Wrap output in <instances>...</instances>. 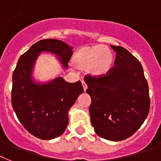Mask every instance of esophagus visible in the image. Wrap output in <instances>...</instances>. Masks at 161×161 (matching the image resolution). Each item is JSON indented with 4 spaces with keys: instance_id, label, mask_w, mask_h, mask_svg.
Wrapping results in <instances>:
<instances>
[{
    "instance_id": "obj_1",
    "label": "esophagus",
    "mask_w": 161,
    "mask_h": 161,
    "mask_svg": "<svg viewBox=\"0 0 161 161\" xmlns=\"http://www.w3.org/2000/svg\"><path fill=\"white\" fill-rule=\"evenodd\" d=\"M82 85H83V90L84 91H86L87 88V85L86 84V83H85L84 81H82Z\"/></svg>"
}]
</instances>
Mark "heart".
Wrapping results in <instances>:
<instances>
[{
    "mask_svg": "<svg viewBox=\"0 0 161 161\" xmlns=\"http://www.w3.org/2000/svg\"><path fill=\"white\" fill-rule=\"evenodd\" d=\"M74 62L77 68L87 69L92 76L102 77L112 70L114 57L111 49L103 45L83 46L74 53Z\"/></svg>",
    "mask_w": 161,
    "mask_h": 161,
    "instance_id": "obj_1",
    "label": "heart"
}]
</instances>
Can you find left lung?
Masks as SVG:
<instances>
[{
    "label": "left lung",
    "instance_id": "left-lung-1",
    "mask_svg": "<svg viewBox=\"0 0 161 161\" xmlns=\"http://www.w3.org/2000/svg\"><path fill=\"white\" fill-rule=\"evenodd\" d=\"M111 47L117 53L112 70L102 77L87 74L84 81L92 99L89 112L95 132L104 139L120 142L141 127L151 102L139 60L123 47Z\"/></svg>",
    "mask_w": 161,
    "mask_h": 161
}]
</instances>
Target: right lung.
Listing matches in <instances>:
<instances>
[{
	"instance_id": "obj_1",
	"label": "right lung",
	"mask_w": 161,
	"mask_h": 161,
	"mask_svg": "<svg viewBox=\"0 0 161 161\" xmlns=\"http://www.w3.org/2000/svg\"><path fill=\"white\" fill-rule=\"evenodd\" d=\"M72 49L61 40H40L19 57L13 72V109L22 126L40 139H53L64 132L69 123V108L83 93V87L80 81L67 83L61 77L46 84H36L31 78V70L42 51L59 56V60L67 68L73 55Z\"/></svg>"
}]
</instances>
